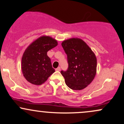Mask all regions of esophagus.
<instances>
[{"instance_id":"esophagus-1","label":"esophagus","mask_w":124,"mask_h":124,"mask_svg":"<svg viewBox=\"0 0 124 124\" xmlns=\"http://www.w3.org/2000/svg\"><path fill=\"white\" fill-rule=\"evenodd\" d=\"M56 71H60L61 70V68H60V67H58V68H56Z\"/></svg>"}]
</instances>
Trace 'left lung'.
<instances>
[{
	"instance_id": "1",
	"label": "left lung",
	"mask_w": 124,
	"mask_h": 124,
	"mask_svg": "<svg viewBox=\"0 0 124 124\" xmlns=\"http://www.w3.org/2000/svg\"><path fill=\"white\" fill-rule=\"evenodd\" d=\"M69 64L68 70H62L66 85L75 90H80L92 83L96 75L97 58L83 40L72 38L62 42Z\"/></svg>"
}]
</instances>
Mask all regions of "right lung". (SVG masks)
Masks as SVG:
<instances>
[{
    "mask_svg": "<svg viewBox=\"0 0 124 124\" xmlns=\"http://www.w3.org/2000/svg\"><path fill=\"white\" fill-rule=\"evenodd\" d=\"M58 45V41L43 35L25 49L21 59V70L25 79L35 85H41L55 72L47 52Z\"/></svg>",
    "mask_w": 124,
    "mask_h": 124,
    "instance_id": "right-lung-1",
    "label": "right lung"
}]
</instances>
